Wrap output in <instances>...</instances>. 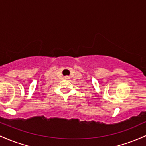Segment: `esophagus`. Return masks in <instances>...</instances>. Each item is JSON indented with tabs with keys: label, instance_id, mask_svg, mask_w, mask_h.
<instances>
[{
	"label": "esophagus",
	"instance_id": "obj_1",
	"mask_svg": "<svg viewBox=\"0 0 146 146\" xmlns=\"http://www.w3.org/2000/svg\"><path fill=\"white\" fill-rule=\"evenodd\" d=\"M70 76H65V79H70Z\"/></svg>",
	"mask_w": 146,
	"mask_h": 146
}]
</instances>
